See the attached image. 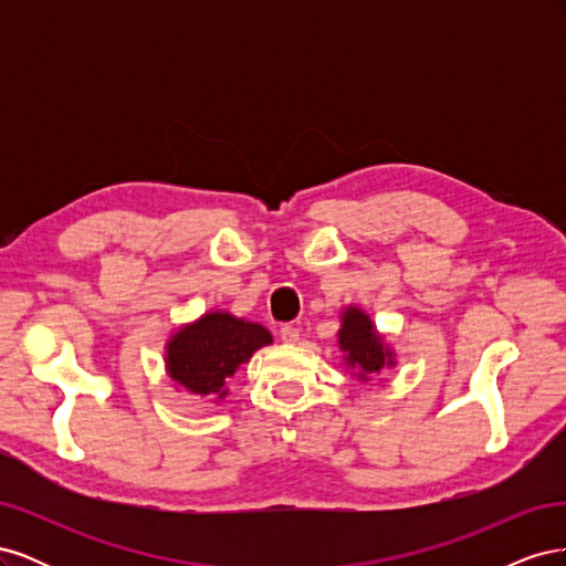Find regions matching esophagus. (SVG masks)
Segmentation results:
<instances>
[{
	"mask_svg": "<svg viewBox=\"0 0 566 566\" xmlns=\"http://www.w3.org/2000/svg\"><path fill=\"white\" fill-rule=\"evenodd\" d=\"M279 335L285 345H295V342L300 339V328H295V325H281Z\"/></svg>",
	"mask_w": 566,
	"mask_h": 566,
	"instance_id": "esophagus-1",
	"label": "esophagus"
}]
</instances>
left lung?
I'll return each mask as SVG.
<instances>
[{
  "instance_id": "left-lung-1",
  "label": "left lung",
  "mask_w": 566,
  "mask_h": 566,
  "mask_svg": "<svg viewBox=\"0 0 566 566\" xmlns=\"http://www.w3.org/2000/svg\"><path fill=\"white\" fill-rule=\"evenodd\" d=\"M335 337L342 352V366L358 382H370L382 370L397 368V352L358 304H347L339 312V331Z\"/></svg>"
}]
</instances>
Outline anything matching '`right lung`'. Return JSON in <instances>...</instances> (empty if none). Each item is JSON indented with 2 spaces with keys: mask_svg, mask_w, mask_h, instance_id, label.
<instances>
[{
  "mask_svg": "<svg viewBox=\"0 0 566 566\" xmlns=\"http://www.w3.org/2000/svg\"><path fill=\"white\" fill-rule=\"evenodd\" d=\"M273 345L262 323L238 318L227 310H210L181 323L165 339V373L177 391L212 399L229 397V380L252 354Z\"/></svg>",
  "mask_w": 566,
  "mask_h": 566,
  "instance_id": "right-lung-1",
  "label": "right lung"
}]
</instances>
